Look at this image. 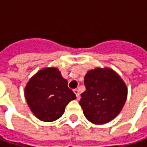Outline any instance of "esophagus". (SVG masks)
Segmentation results:
<instances>
[{
    "mask_svg": "<svg viewBox=\"0 0 147 147\" xmlns=\"http://www.w3.org/2000/svg\"><path fill=\"white\" fill-rule=\"evenodd\" d=\"M74 93H75V94L76 95V99L79 100V99H80V93H79V90H78V89H75V90H74Z\"/></svg>",
    "mask_w": 147,
    "mask_h": 147,
    "instance_id": "obj_1",
    "label": "esophagus"
}]
</instances>
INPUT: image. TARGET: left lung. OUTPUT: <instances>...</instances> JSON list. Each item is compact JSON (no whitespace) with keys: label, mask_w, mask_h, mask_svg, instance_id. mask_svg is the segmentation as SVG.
Here are the masks:
<instances>
[{"label":"left lung","mask_w":147,"mask_h":147,"mask_svg":"<svg viewBox=\"0 0 147 147\" xmlns=\"http://www.w3.org/2000/svg\"><path fill=\"white\" fill-rule=\"evenodd\" d=\"M86 91L79 104L86 118L94 124L113 120L122 111L128 96L125 82L115 71L97 67L84 77Z\"/></svg>","instance_id":"1"}]
</instances>
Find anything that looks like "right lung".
<instances>
[{
    "mask_svg": "<svg viewBox=\"0 0 147 147\" xmlns=\"http://www.w3.org/2000/svg\"><path fill=\"white\" fill-rule=\"evenodd\" d=\"M24 96L32 113L43 122L59 119L68 103L76 98L55 67H46L35 74L24 88Z\"/></svg>",
    "mask_w": 147,
    "mask_h": 147,
    "instance_id": "right-lung-1",
    "label": "right lung"
}]
</instances>
